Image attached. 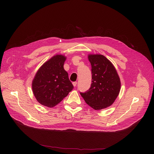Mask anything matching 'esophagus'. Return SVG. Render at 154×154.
Listing matches in <instances>:
<instances>
[{"label": "esophagus", "mask_w": 154, "mask_h": 154, "mask_svg": "<svg viewBox=\"0 0 154 154\" xmlns=\"http://www.w3.org/2000/svg\"><path fill=\"white\" fill-rule=\"evenodd\" d=\"M72 84H73V85H74V87H75L77 85V82H74L72 83Z\"/></svg>", "instance_id": "esophagus-1"}]
</instances>
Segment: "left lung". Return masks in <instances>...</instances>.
<instances>
[{
    "label": "left lung",
    "mask_w": 154,
    "mask_h": 154,
    "mask_svg": "<svg viewBox=\"0 0 154 154\" xmlns=\"http://www.w3.org/2000/svg\"><path fill=\"white\" fill-rule=\"evenodd\" d=\"M92 67V84L88 91L80 92L85 102L95 110L110 106L118 97L121 83L112 62L101 54L88 55Z\"/></svg>",
    "instance_id": "obj_1"
}]
</instances>
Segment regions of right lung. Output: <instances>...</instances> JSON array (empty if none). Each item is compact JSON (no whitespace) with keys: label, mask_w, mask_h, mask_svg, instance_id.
<instances>
[{"label":"right lung","mask_w":154,"mask_h":154,"mask_svg":"<svg viewBox=\"0 0 154 154\" xmlns=\"http://www.w3.org/2000/svg\"><path fill=\"white\" fill-rule=\"evenodd\" d=\"M66 57L57 54L37 70L32 80V91L36 100L47 107L60 103L74 88L68 73L64 70Z\"/></svg>","instance_id":"1"}]
</instances>
